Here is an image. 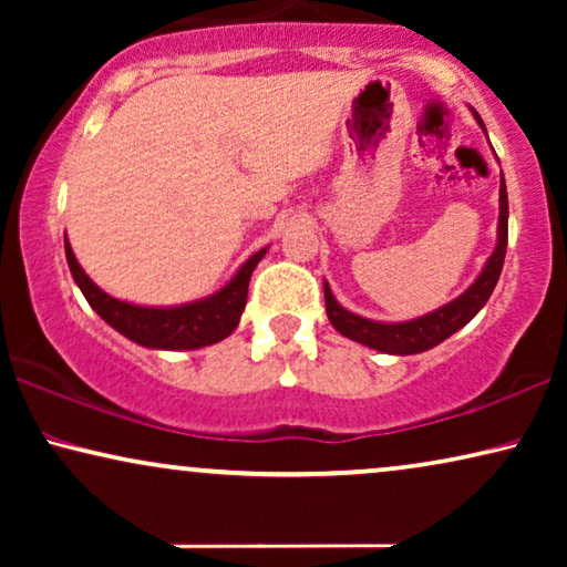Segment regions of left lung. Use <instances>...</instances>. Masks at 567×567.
<instances>
[{
  "label": "left lung",
  "instance_id": "8db88e82",
  "mask_svg": "<svg viewBox=\"0 0 567 567\" xmlns=\"http://www.w3.org/2000/svg\"><path fill=\"white\" fill-rule=\"evenodd\" d=\"M480 121V115L475 113ZM483 126V121H480ZM485 128V126H483ZM506 245H508V196H506V183L501 181V219H498V245L491 258H487L483 274L477 276V281L470 286L462 297L449 301L436 312L417 317V320L410 322H374L367 320V317H359L348 312L332 297L330 286L324 284V309H328V317L340 336L355 340V343H363L369 348H377L382 353H394V355H410V353H423L429 348L439 346L441 340L454 336L456 330L464 328L472 317H475L480 309L485 307V301L491 299V293L498 284L501 270H503V258H506Z\"/></svg>",
  "mask_w": 567,
  "mask_h": 567
}]
</instances>
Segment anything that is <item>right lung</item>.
<instances>
[{
  "label": "right lung",
  "instance_id": "obj_1",
  "mask_svg": "<svg viewBox=\"0 0 567 567\" xmlns=\"http://www.w3.org/2000/svg\"><path fill=\"white\" fill-rule=\"evenodd\" d=\"M64 250L66 262L72 270L76 286H80L84 299L90 301V307L103 317V320L134 340L138 346L146 348H159V351H193V348H204L212 343H219L231 330L239 324L243 309L247 305V286H250V276L255 266H258L266 250H258L243 268L237 270V276L224 286L221 291H216L214 297L190 301L183 307H136L128 301H118L107 297L103 289H97L90 281V276L84 274L80 262H76L72 245L64 237Z\"/></svg>",
  "mask_w": 567,
  "mask_h": 567
}]
</instances>
